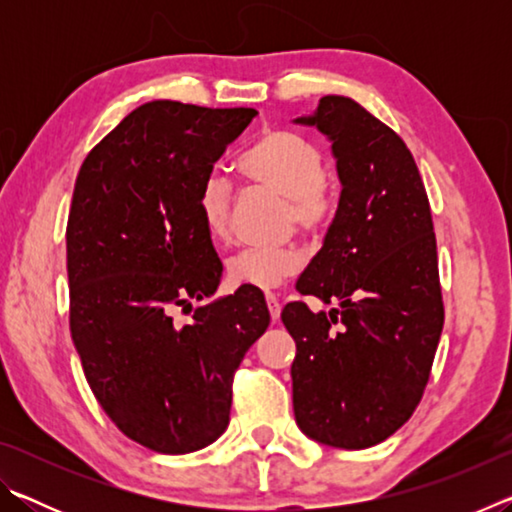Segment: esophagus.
Masks as SVG:
<instances>
[{"mask_svg":"<svg viewBox=\"0 0 512 512\" xmlns=\"http://www.w3.org/2000/svg\"><path fill=\"white\" fill-rule=\"evenodd\" d=\"M266 305H268V311H271V320L273 323H277V320H280V311H282L280 298H277L275 293H266Z\"/></svg>","mask_w":512,"mask_h":512,"instance_id":"1","label":"esophagus"}]
</instances>
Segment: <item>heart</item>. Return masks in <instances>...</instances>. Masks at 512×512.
Instances as JSON below:
<instances>
[{
	"mask_svg": "<svg viewBox=\"0 0 512 512\" xmlns=\"http://www.w3.org/2000/svg\"><path fill=\"white\" fill-rule=\"evenodd\" d=\"M248 183L287 198L289 221L305 237L318 239L329 230L336 214V196L323 176V153L293 131H268L239 160ZM232 189L219 173H210L198 189V214L214 241L230 235ZM302 257L293 248H248L228 262L232 284L273 289L296 275Z\"/></svg>",
	"mask_w": 512,
	"mask_h": 512,
	"instance_id": "heart-1",
	"label": "heart"
}]
</instances>
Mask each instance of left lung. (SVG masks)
Listing matches in <instances>:
<instances>
[{
    "label": "left lung",
    "mask_w": 512,
    "mask_h": 512,
    "mask_svg": "<svg viewBox=\"0 0 512 512\" xmlns=\"http://www.w3.org/2000/svg\"><path fill=\"white\" fill-rule=\"evenodd\" d=\"M296 121L332 140L343 189L296 284L339 307L314 314L296 300L282 309L296 341L293 411L318 443L366 449L418 409L443 332L431 207L402 137L357 101L329 94Z\"/></svg>",
    "instance_id": "left-lung-1"
}]
</instances>
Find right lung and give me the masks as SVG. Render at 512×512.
<instances>
[{"label": "right lung", "instance_id": "1", "mask_svg": "<svg viewBox=\"0 0 512 512\" xmlns=\"http://www.w3.org/2000/svg\"><path fill=\"white\" fill-rule=\"evenodd\" d=\"M255 115L144 103L76 178L65 235L69 332L101 409L153 452L189 454L221 436L235 372L271 323L255 287L192 311L223 271L198 189ZM178 308L189 324L177 323Z\"/></svg>", "mask_w": 512, "mask_h": 512}]
</instances>
